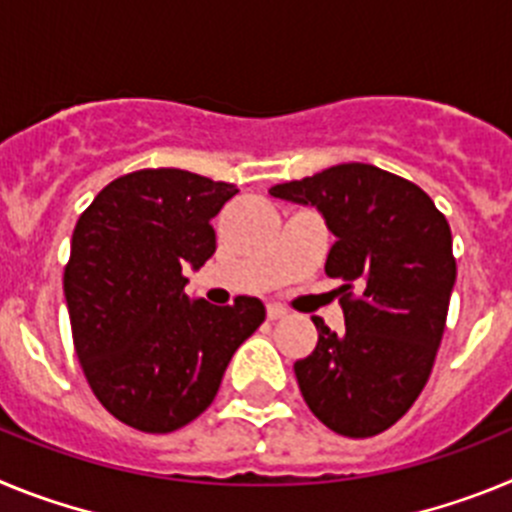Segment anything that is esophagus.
I'll return each mask as SVG.
<instances>
[{
    "instance_id": "1",
    "label": "esophagus",
    "mask_w": 512,
    "mask_h": 512,
    "mask_svg": "<svg viewBox=\"0 0 512 512\" xmlns=\"http://www.w3.org/2000/svg\"><path fill=\"white\" fill-rule=\"evenodd\" d=\"M284 315H287V310H284L282 305H274V302H271V305H266V318L269 320H282Z\"/></svg>"
}]
</instances>
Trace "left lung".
Masks as SVG:
<instances>
[{
  "instance_id": "1",
  "label": "left lung",
  "mask_w": 512,
  "mask_h": 512,
  "mask_svg": "<svg viewBox=\"0 0 512 512\" xmlns=\"http://www.w3.org/2000/svg\"><path fill=\"white\" fill-rule=\"evenodd\" d=\"M318 207L336 235L325 274L341 279L346 333L320 318L295 364L307 408L330 431L369 438L418 400L441 346L456 259L443 212L418 184L372 164H338L269 189Z\"/></svg>"
}]
</instances>
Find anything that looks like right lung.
<instances>
[{
  "label": "right lung",
  "instance_id": "1",
  "mask_svg": "<svg viewBox=\"0 0 512 512\" xmlns=\"http://www.w3.org/2000/svg\"><path fill=\"white\" fill-rule=\"evenodd\" d=\"M238 189L182 169H140L81 212L63 269L76 356L120 423L171 433L210 408L223 374L266 318L256 297L215 307L184 295V266L215 253L210 220Z\"/></svg>",
  "mask_w": 512,
  "mask_h": 512
}]
</instances>
